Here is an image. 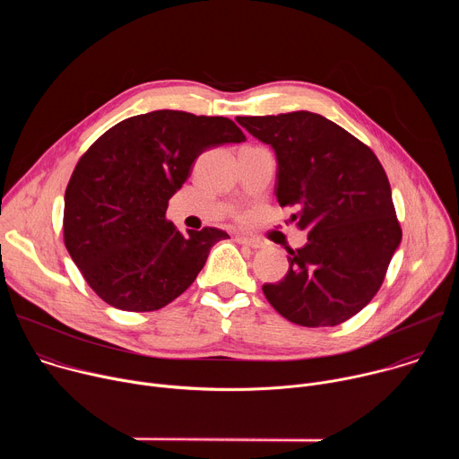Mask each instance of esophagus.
Masks as SVG:
<instances>
[{
  "label": "esophagus",
  "instance_id": "1",
  "mask_svg": "<svg viewBox=\"0 0 459 459\" xmlns=\"http://www.w3.org/2000/svg\"><path fill=\"white\" fill-rule=\"evenodd\" d=\"M236 241L241 243V245H247V247H250V248H261V247H264V243H261L259 239L247 238V236H236Z\"/></svg>",
  "mask_w": 459,
  "mask_h": 459
}]
</instances>
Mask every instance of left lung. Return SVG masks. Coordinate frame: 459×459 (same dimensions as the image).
Returning a JSON list of instances; mask_svg holds the SVG:
<instances>
[{"instance_id":"1","label":"left lung","mask_w":459,"mask_h":459,"mask_svg":"<svg viewBox=\"0 0 459 459\" xmlns=\"http://www.w3.org/2000/svg\"><path fill=\"white\" fill-rule=\"evenodd\" d=\"M236 121L273 147L276 198L296 207L290 220L308 230V241L289 250L285 278L264 285L265 298L301 326L347 321L376 296L402 243L379 160L345 128L308 110Z\"/></svg>"}]
</instances>
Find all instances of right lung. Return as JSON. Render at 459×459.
Wrapping results in <instances>:
<instances>
[{"label":"right lung","mask_w":459,"mask_h":459,"mask_svg":"<svg viewBox=\"0 0 459 459\" xmlns=\"http://www.w3.org/2000/svg\"><path fill=\"white\" fill-rule=\"evenodd\" d=\"M241 142L229 117L154 110L119 121L80 158L65 190V247L105 303L151 312L192 285L229 234H181L165 218L169 200L202 152Z\"/></svg>","instance_id":"add662e5"}]
</instances>
